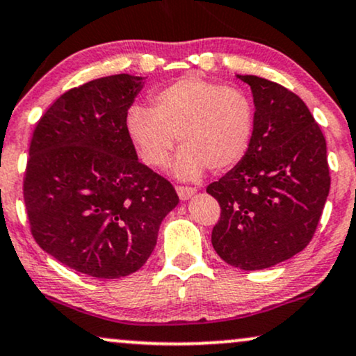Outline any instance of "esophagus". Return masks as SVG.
Returning <instances> with one entry per match:
<instances>
[{"mask_svg":"<svg viewBox=\"0 0 356 356\" xmlns=\"http://www.w3.org/2000/svg\"><path fill=\"white\" fill-rule=\"evenodd\" d=\"M175 191H177V195L181 200L191 199L193 193H195V188L193 187H184V186H177L175 187Z\"/></svg>","mask_w":356,"mask_h":356,"instance_id":"34e87169","label":"esophagus"}]
</instances>
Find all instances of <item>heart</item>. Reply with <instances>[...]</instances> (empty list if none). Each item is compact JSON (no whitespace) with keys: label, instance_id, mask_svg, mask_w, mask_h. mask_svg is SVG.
<instances>
[{"label":"heart","instance_id":"heart-1","mask_svg":"<svg viewBox=\"0 0 356 356\" xmlns=\"http://www.w3.org/2000/svg\"><path fill=\"white\" fill-rule=\"evenodd\" d=\"M126 129L143 163L163 168L175 141L182 149L172 169L197 179L209 168L223 172L241 163L254 131V106L241 88L225 87L200 75H184L152 95V108L129 106Z\"/></svg>","mask_w":356,"mask_h":356}]
</instances>
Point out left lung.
I'll use <instances>...</instances> for the list:
<instances>
[{"label": "left lung", "mask_w": 356, "mask_h": 356, "mask_svg": "<svg viewBox=\"0 0 356 356\" xmlns=\"http://www.w3.org/2000/svg\"><path fill=\"white\" fill-rule=\"evenodd\" d=\"M254 100L250 149L207 192L222 209L211 245L232 266L254 271L312 240L330 191L327 143L300 98L256 75H238Z\"/></svg>", "instance_id": "obj_1"}]
</instances>
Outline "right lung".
<instances>
[{
	"mask_svg": "<svg viewBox=\"0 0 356 356\" xmlns=\"http://www.w3.org/2000/svg\"><path fill=\"white\" fill-rule=\"evenodd\" d=\"M143 77L110 75L67 90L31 138L22 193L34 240L74 271L118 279L149 258L179 204L168 179L138 161L126 113Z\"/></svg>",
	"mask_w": 356,
	"mask_h": 356,
	"instance_id": "obj_1",
	"label": "right lung"
}]
</instances>
